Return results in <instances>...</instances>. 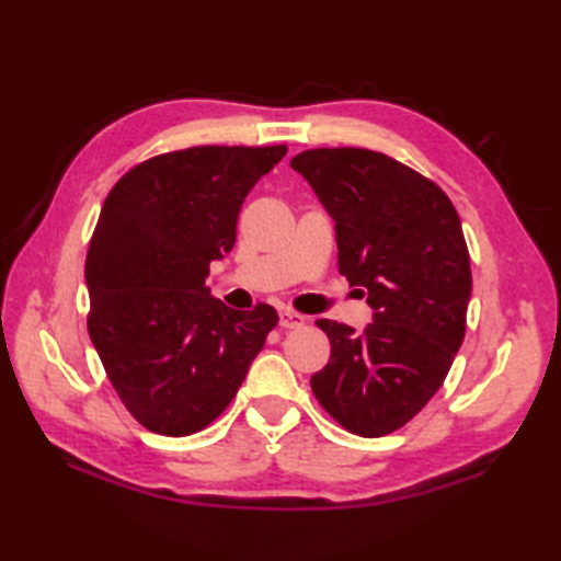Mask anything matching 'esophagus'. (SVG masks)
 <instances>
[{"label":"esophagus","mask_w":561,"mask_h":561,"mask_svg":"<svg viewBox=\"0 0 561 561\" xmlns=\"http://www.w3.org/2000/svg\"><path fill=\"white\" fill-rule=\"evenodd\" d=\"M304 323H306V318L301 313H294V311H282L279 313V325L284 330H296V328H301Z\"/></svg>","instance_id":"esophagus-1"}]
</instances>
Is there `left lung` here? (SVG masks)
<instances>
[{
    "mask_svg": "<svg viewBox=\"0 0 561 561\" xmlns=\"http://www.w3.org/2000/svg\"><path fill=\"white\" fill-rule=\"evenodd\" d=\"M335 221L337 265L374 308L364 332L318 320L330 362L311 388L352 434L408 424L444 383L465 337L472 294L460 217L444 190L368 149H311L291 159Z\"/></svg>",
    "mask_w": 561,
    "mask_h": 561,
    "instance_id": "8db88e82",
    "label": "left lung"
}]
</instances>
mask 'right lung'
<instances>
[{"mask_svg": "<svg viewBox=\"0 0 561 561\" xmlns=\"http://www.w3.org/2000/svg\"><path fill=\"white\" fill-rule=\"evenodd\" d=\"M287 147H193L135 165L105 197L87 255L89 335L125 408L190 436L229 408L277 311H233L205 284L243 199Z\"/></svg>", "mask_w": 561, "mask_h": 561, "instance_id": "1", "label": "right lung"}]
</instances>
